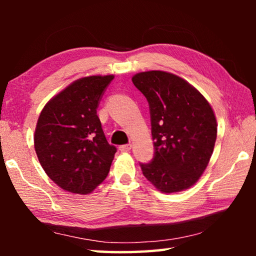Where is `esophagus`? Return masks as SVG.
I'll use <instances>...</instances> for the list:
<instances>
[{
  "label": "esophagus",
  "mask_w": 256,
  "mask_h": 256,
  "mask_svg": "<svg viewBox=\"0 0 256 256\" xmlns=\"http://www.w3.org/2000/svg\"><path fill=\"white\" fill-rule=\"evenodd\" d=\"M131 144H123V146H120V150L122 151V152H126V151H128V150H131Z\"/></svg>",
  "instance_id": "esophagus-1"
}]
</instances>
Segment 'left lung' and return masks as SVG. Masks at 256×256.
I'll return each instance as SVG.
<instances>
[{"label":"left lung","mask_w":256,"mask_h":256,"mask_svg":"<svg viewBox=\"0 0 256 256\" xmlns=\"http://www.w3.org/2000/svg\"><path fill=\"white\" fill-rule=\"evenodd\" d=\"M132 81L149 104L154 149L150 162H140L142 172L164 193L190 188L214 152V110L196 88L172 73L141 72Z\"/></svg>","instance_id":"8db88e82"}]
</instances>
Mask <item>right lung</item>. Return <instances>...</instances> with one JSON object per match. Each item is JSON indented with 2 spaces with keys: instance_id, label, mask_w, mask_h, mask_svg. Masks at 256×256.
Listing matches in <instances>:
<instances>
[{
  "instance_id": "obj_1",
  "label": "right lung",
  "mask_w": 256,
  "mask_h": 256,
  "mask_svg": "<svg viewBox=\"0 0 256 256\" xmlns=\"http://www.w3.org/2000/svg\"><path fill=\"white\" fill-rule=\"evenodd\" d=\"M114 76L73 82L46 104L34 131L42 167L60 188L90 193L110 172L118 149L108 144L97 108Z\"/></svg>"
}]
</instances>
